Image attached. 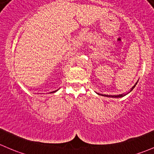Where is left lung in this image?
I'll return each mask as SVG.
<instances>
[{
	"mask_svg": "<svg viewBox=\"0 0 154 154\" xmlns=\"http://www.w3.org/2000/svg\"><path fill=\"white\" fill-rule=\"evenodd\" d=\"M136 84H137V82H136V85H134V86L132 88H131V90H133V89H134V88H135V87H136ZM129 93H130V92H129ZM102 96H107V97H112V98H120V97H123V96H125V94H124V95H123V94H121V95H117V96H108V95H102Z\"/></svg>",
	"mask_w": 154,
	"mask_h": 154,
	"instance_id": "left-lung-1",
	"label": "left lung"
}]
</instances>
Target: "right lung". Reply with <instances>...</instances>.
Here are the masks:
<instances>
[{"mask_svg":"<svg viewBox=\"0 0 154 154\" xmlns=\"http://www.w3.org/2000/svg\"><path fill=\"white\" fill-rule=\"evenodd\" d=\"M57 90H55V91H53V92H51V93H55V92H56Z\"/></svg>","mask_w":154,"mask_h":154,"instance_id":"add662e5","label":"right lung"}]
</instances>
